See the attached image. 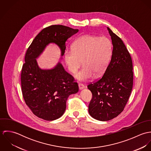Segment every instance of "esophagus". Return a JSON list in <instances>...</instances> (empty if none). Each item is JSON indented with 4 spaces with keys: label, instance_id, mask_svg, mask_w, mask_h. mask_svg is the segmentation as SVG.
I'll list each match as a JSON object with an SVG mask.
<instances>
[{
    "label": "esophagus",
    "instance_id": "esophagus-1",
    "mask_svg": "<svg viewBox=\"0 0 151 151\" xmlns=\"http://www.w3.org/2000/svg\"><path fill=\"white\" fill-rule=\"evenodd\" d=\"M78 88L80 90H81V89H83L85 88V86L83 84H78Z\"/></svg>",
    "mask_w": 151,
    "mask_h": 151
}]
</instances>
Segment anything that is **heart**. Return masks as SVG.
Instances as JSON below:
<instances>
[{
    "mask_svg": "<svg viewBox=\"0 0 151 151\" xmlns=\"http://www.w3.org/2000/svg\"><path fill=\"white\" fill-rule=\"evenodd\" d=\"M112 53V45L106 37L84 35L66 49L64 59L68 71L75 74L83 63V67L75 76L81 81H87L94 75L99 76L105 71Z\"/></svg>",
    "mask_w": 151,
    "mask_h": 151,
    "instance_id": "1",
    "label": "heart"
}]
</instances>
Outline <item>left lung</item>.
<instances>
[{"mask_svg": "<svg viewBox=\"0 0 151 151\" xmlns=\"http://www.w3.org/2000/svg\"><path fill=\"white\" fill-rule=\"evenodd\" d=\"M113 45L110 62L98 81L88 88L92 94L88 111L99 121H108L117 117L125 107L133 85L132 62L123 41L107 27Z\"/></svg>", "mask_w": 151, "mask_h": 151, "instance_id": "1", "label": "left lung"}]
</instances>
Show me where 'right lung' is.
Wrapping results in <instances>:
<instances>
[{"label":"right lung","instance_id":"obj_1","mask_svg":"<svg viewBox=\"0 0 151 151\" xmlns=\"http://www.w3.org/2000/svg\"><path fill=\"white\" fill-rule=\"evenodd\" d=\"M78 32L62 25L49 26L36 36L27 50L21 74L23 98L32 113L45 120L52 121L64 114L68 97L78 92V86L60 62L52 68L42 69L37 59L48 45L55 43L61 50L62 59L65 42Z\"/></svg>","mask_w":151,"mask_h":151}]
</instances>
